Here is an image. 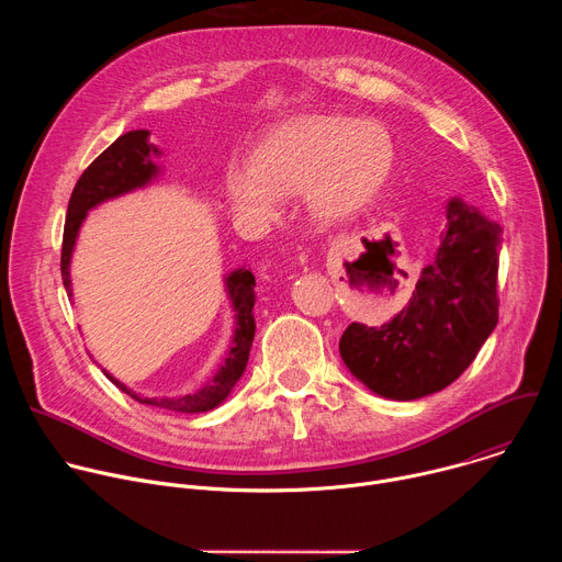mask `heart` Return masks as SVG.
Instances as JSON below:
<instances>
[{"mask_svg":"<svg viewBox=\"0 0 562 562\" xmlns=\"http://www.w3.org/2000/svg\"><path fill=\"white\" fill-rule=\"evenodd\" d=\"M393 157V139L380 122L306 115L273 131L251 167H228L224 191L231 209L254 222H269L280 198L297 193L306 195L313 217L334 222L375 198Z\"/></svg>","mask_w":562,"mask_h":562,"instance_id":"b5f03b06","label":"heart"}]
</instances>
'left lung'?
I'll list each match as a JSON object with an SVG mask.
<instances>
[{"instance_id":"1","label":"left lung","mask_w":562,"mask_h":562,"mask_svg":"<svg viewBox=\"0 0 562 562\" xmlns=\"http://www.w3.org/2000/svg\"><path fill=\"white\" fill-rule=\"evenodd\" d=\"M501 224L460 198L403 311L380 327L351 323L340 338L349 371L373 393L416 400L449 386L498 325Z\"/></svg>"}]
</instances>
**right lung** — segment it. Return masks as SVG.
<instances>
[{"label":"right lung","instance_id":"right-lung-1","mask_svg":"<svg viewBox=\"0 0 562 562\" xmlns=\"http://www.w3.org/2000/svg\"><path fill=\"white\" fill-rule=\"evenodd\" d=\"M155 144H148V131H128L120 135L102 155H98L91 167L82 173V178L77 180L70 200H68V211H66V224H64V239H61V280L66 286V293L72 295L70 291V256L75 239L79 233V226H82L87 213L117 195H124L128 191L146 187L157 173L159 167L153 162V157L159 155ZM226 291L235 311V336H233V347L228 349L224 364L217 369V373L195 393L180 395V397H142L133 391L126 389L120 380H115L109 371L104 375L122 391H126L131 397H135L142 405L150 407H162L169 412H180V414H202L215 409L222 400L231 393L235 382L243 378L247 362H249V351L251 342L256 336V317H254V304H256V278L249 269H235L226 278Z\"/></svg>","mask_w":562,"mask_h":562}]
</instances>
